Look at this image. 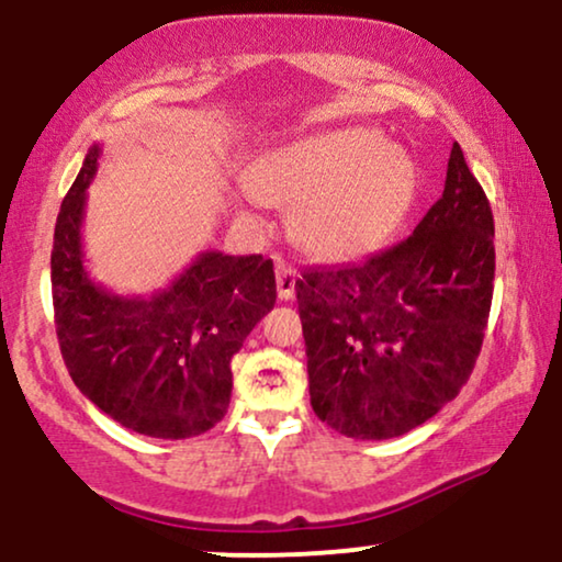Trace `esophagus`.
<instances>
[{
    "instance_id": "34e87169",
    "label": "esophagus",
    "mask_w": 562,
    "mask_h": 562,
    "mask_svg": "<svg viewBox=\"0 0 562 562\" xmlns=\"http://www.w3.org/2000/svg\"><path fill=\"white\" fill-rule=\"evenodd\" d=\"M274 272H277V295H280V301H290L295 295V282H299V274H295V269L282 259H277Z\"/></svg>"
}]
</instances>
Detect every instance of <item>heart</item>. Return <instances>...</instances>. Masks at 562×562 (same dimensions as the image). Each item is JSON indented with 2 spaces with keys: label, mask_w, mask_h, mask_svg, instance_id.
I'll use <instances>...</instances> for the list:
<instances>
[{
  "label": "heart",
  "mask_w": 562,
  "mask_h": 562,
  "mask_svg": "<svg viewBox=\"0 0 562 562\" xmlns=\"http://www.w3.org/2000/svg\"><path fill=\"white\" fill-rule=\"evenodd\" d=\"M250 190L290 209L288 232L314 261L375 254L404 227L420 192L406 150L375 128H333L267 153L250 169Z\"/></svg>",
  "instance_id": "b5f03b06"
}]
</instances>
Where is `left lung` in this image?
<instances>
[{
  "mask_svg": "<svg viewBox=\"0 0 562 562\" xmlns=\"http://www.w3.org/2000/svg\"><path fill=\"white\" fill-rule=\"evenodd\" d=\"M492 293V205L454 142L443 195L412 237L295 282L314 415L362 441L430 420L473 372Z\"/></svg>",
  "mask_w": 562,
  "mask_h": 562,
  "instance_id": "8db88e82",
  "label": "left lung"
}]
</instances>
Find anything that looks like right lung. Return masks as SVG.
Segmentation results:
<instances>
[{
	"label": "right lung",
	"instance_id": "1",
	"mask_svg": "<svg viewBox=\"0 0 562 562\" xmlns=\"http://www.w3.org/2000/svg\"><path fill=\"white\" fill-rule=\"evenodd\" d=\"M100 145L63 198L53 245L55 330L89 402L134 434L192 438L227 415L232 357L277 301L274 263L205 250L169 288L115 295L83 267L81 222Z\"/></svg>",
	"mask_w": 562,
	"mask_h": 562
}]
</instances>
